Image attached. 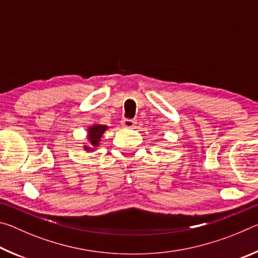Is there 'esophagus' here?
I'll list each match as a JSON object with an SVG mask.
<instances>
[{
    "label": "esophagus",
    "mask_w": 258,
    "mask_h": 258,
    "mask_svg": "<svg viewBox=\"0 0 258 258\" xmlns=\"http://www.w3.org/2000/svg\"><path fill=\"white\" fill-rule=\"evenodd\" d=\"M121 125H123V127H125V128H133V127H135V125H137V120L125 118L121 120Z\"/></svg>",
    "instance_id": "34e87169"
}]
</instances>
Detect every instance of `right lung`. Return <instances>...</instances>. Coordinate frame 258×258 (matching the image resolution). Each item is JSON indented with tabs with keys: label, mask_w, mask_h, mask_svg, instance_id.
I'll return each mask as SVG.
<instances>
[{
	"label": "right lung",
	"mask_w": 258,
	"mask_h": 258,
	"mask_svg": "<svg viewBox=\"0 0 258 258\" xmlns=\"http://www.w3.org/2000/svg\"><path fill=\"white\" fill-rule=\"evenodd\" d=\"M108 128V126L106 125H93L91 127L87 128V138H89V141L91 142V146L92 147H98L100 140H101L102 134L104 133V131ZM86 150H91L92 148L90 147H85Z\"/></svg>",
	"instance_id": "right-lung-1"
}]
</instances>
